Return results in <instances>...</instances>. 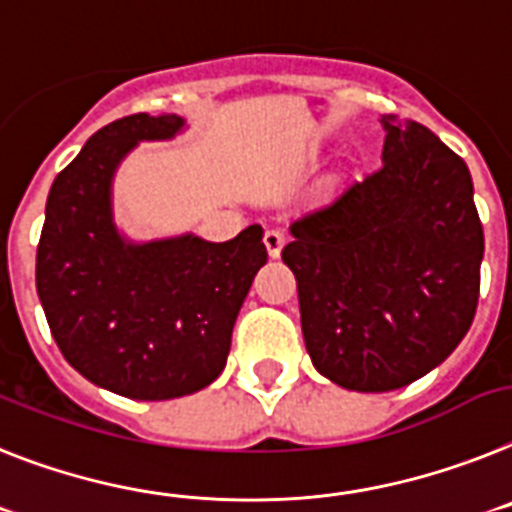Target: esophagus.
I'll use <instances>...</instances> for the list:
<instances>
[{
	"mask_svg": "<svg viewBox=\"0 0 512 512\" xmlns=\"http://www.w3.org/2000/svg\"><path fill=\"white\" fill-rule=\"evenodd\" d=\"M265 247H268L270 257H278L283 250V244H286V234L281 229H268L265 231V237H262Z\"/></svg>",
	"mask_w": 512,
	"mask_h": 512,
	"instance_id": "34e87169",
	"label": "esophagus"
}]
</instances>
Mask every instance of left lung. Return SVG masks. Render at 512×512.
I'll return each mask as SVG.
<instances>
[{
  "label": "left lung",
  "instance_id": "8db88e82",
  "mask_svg": "<svg viewBox=\"0 0 512 512\" xmlns=\"http://www.w3.org/2000/svg\"><path fill=\"white\" fill-rule=\"evenodd\" d=\"M381 167L291 224L306 353L350 391L441 366L479 301L484 231L469 167L430 128L381 118Z\"/></svg>",
  "mask_w": 512,
  "mask_h": 512
}]
</instances>
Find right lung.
I'll use <instances>...</instances> for the list:
<instances>
[{
  "instance_id": "add662e5",
  "label": "right lung",
  "mask_w": 512,
  "mask_h": 512,
  "mask_svg": "<svg viewBox=\"0 0 512 512\" xmlns=\"http://www.w3.org/2000/svg\"><path fill=\"white\" fill-rule=\"evenodd\" d=\"M180 115H128L90 136L53 180L35 257L51 335L84 379L162 402L219 379L257 270L262 226L229 242L195 234L131 242L115 229L113 177L139 141L172 139Z\"/></svg>"
}]
</instances>
